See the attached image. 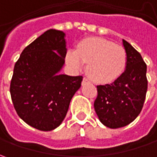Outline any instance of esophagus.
<instances>
[{
    "mask_svg": "<svg viewBox=\"0 0 157 157\" xmlns=\"http://www.w3.org/2000/svg\"><path fill=\"white\" fill-rule=\"evenodd\" d=\"M87 82H88L87 78H84V79H83V82H82V83H83V85H85V84H86V83H87Z\"/></svg>",
    "mask_w": 157,
    "mask_h": 157,
    "instance_id": "1",
    "label": "esophagus"
}]
</instances>
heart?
I'll list each match as a JSON object with an SVG mask.
<instances>
[{
    "mask_svg": "<svg viewBox=\"0 0 157 157\" xmlns=\"http://www.w3.org/2000/svg\"><path fill=\"white\" fill-rule=\"evenodd\" d=\"M65 60L77 71L83 69L84 63H87L86 73L93 81L108 84L123 74L128 56L122 46L104 38L91 37L81 41L76 51L68 50Z\"/></svg>",
    "mask_w": 157,
    "mask_h": 157,
    "instance_id": "b5f03b06",
    "label": "heart"
}]
</instances>
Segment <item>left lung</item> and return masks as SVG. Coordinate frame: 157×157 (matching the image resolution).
Masks as SVG:
<instances>
[{
	"mask_svg": "<svg viewBox=\"0 0 157 157\" xmlns=\"http://www.w3.org/2000/svg\"><path fill=\"white\" fill-rule=\"evenodd\" d=\"M122 44L128 56L125 71L112 84L97 86L98 96L94 101L100 122L110 128H122L136 120L148 89L147 65L141 54L124 39Z\"/></svg>",
	"mask_w": 157,
	"mask_h": 157,
	"instance_id": "left-lung-1",
	"label": "left lung"
}]
</instances>
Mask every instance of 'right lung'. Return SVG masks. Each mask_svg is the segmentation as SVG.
Wrapping results in <instances>:
<instances>
[{"label":"right lung","mask_w":157,"mask_h":157,"mask_svg":"<svg viewBox=\"0 0 157 157\" xmlns=\"http://www.w3.org/2000/svg\"><path fill=\"white\" fill-rule=\"evenodd\" d=\"M66 52L65 33L52 29L28 45L15 63L11 99L19 117L34 128H57L81 86L82 76L60 73Z\"/></svg>","instance_id":"1"}]
</instances>
